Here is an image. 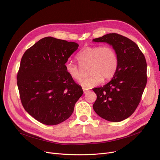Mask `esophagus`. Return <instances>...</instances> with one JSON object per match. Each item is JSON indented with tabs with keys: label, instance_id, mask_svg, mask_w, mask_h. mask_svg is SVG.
Returning <instances> with one entry per match:
<instances>
[{
	"label": "esophagus",
	"instance_id": "34e87169",
	"mask_svg": "<svg viewBox=\"0 0 160 160\" xmlns=\"http://www.w3.org/2000/svg\"><path fill=\"white\" fill-rule=\"evenodd\" d=\"M83 93H84V94L87 93L88 92H89V90H88V89H86V88H83Z\"/></svg>",
	"mask_w": 160,
	"mask_h": 160
}]
</instances>
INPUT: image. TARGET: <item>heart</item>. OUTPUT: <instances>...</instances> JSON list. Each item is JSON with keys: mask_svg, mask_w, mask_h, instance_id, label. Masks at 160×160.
Wrapping results in <instances>:
<instances>
[{"mask_svg": "<svg viewBox=\"0 0 160 160\" xmlns=\"http://www.w3.org/2000/svg\"><path fill=\"white\" fill-rule=\"evenodd\" d=\"M80 65H89L90 77L82 81L85 88L98 86L103 80L112 79L118 67L119 59L115 49L109 45L87 46L83 47L77 56ZM65 70L69 77L77 81L82 79V74L77 65L68 61L65 63Z\"/></svg>", "mask_w": 160, "mask_h": 160, "instance_id": "heart-1", "label": "heart"}]
</instances>
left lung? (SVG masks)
<instances>
[{
    "instance_id": "obj_1",
    "label": "left lung",
    "mask_w": 160,
    "mask_h": 160,
    "mask_svg": "<svg viewBox=\"0 0 160 160\" xmlns=\"http://www.w3.org/2000/svg\"><path fill=\"white\" fill-rule=\"evenodd\" d=\"M93 41L112 45L119 59L112 80L93 89L97 95L93 108L102 119L122 121L135 112L140 102L147 82L145 58L136 43L118 33H108Z\"/></svg>"
}]
</instances>
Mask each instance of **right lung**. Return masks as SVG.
Returning a JSON list of instances; mask_svg holds the SVG:
<instances>
[{
    "label": "right lung",
    "mask_w": 160,
    "mask_h": 160,
    "mask_svg": "<svg viewBox=\"0 0 160 160\" xmlns=\"http://www.w3.org/2000/svg\"><path fill=\"white\" fill-rule=\"evenodd\" d=\"M78 46L46 37L24 53L17 83L24 110L39 122L47 125L63 122L82 95V87L67 74L64 66Z\"/></svg>",
    "instance_id": "right-lung-1"
}]
</instances>
